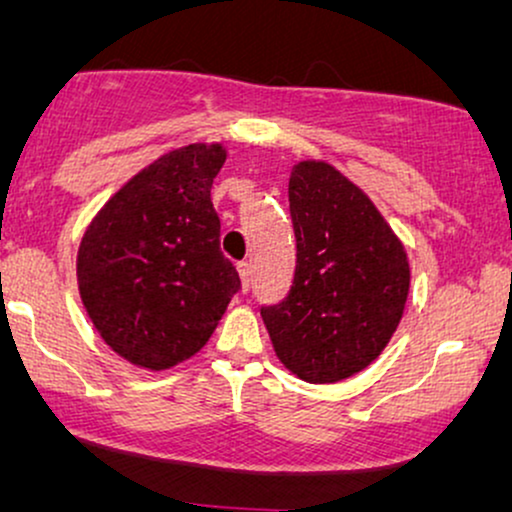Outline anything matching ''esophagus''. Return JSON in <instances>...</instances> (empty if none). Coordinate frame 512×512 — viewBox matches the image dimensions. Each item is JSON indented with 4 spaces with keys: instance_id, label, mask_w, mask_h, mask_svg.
<instances>
[{
    "instance_id": "34e87169",
    "label": "esophagus",
    "mask_w": 512,
    "mask_h": 512,
    "mask_svg": "<svg viewBox=\"0 0 512 512\" xmlns=\"http://www.w3.org/2000/svg\"><path fill=\"white\" fill-rule=\"evenodd\" d=\"M237 270H239V277H242L244 292H249L251 285H254V268H251V263L244 261V263H239Z\"/></svg>"
}]
</instances>
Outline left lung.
<instances>
[{
    "instance_id": "8db88e82",
    "label": "left lung",
    "mask_w": 512,
    "mask_h": 512,
    "mask_svg": "<svg viewBox=\"0 0 512 512\" xmlns=\"http://www.w3.org/2000/svg\"><path fill=\"white\" fill-rule=\"evenodd\" d=\"M296 237L292 289L263 306L277 358L301 380H346L375 361L401 323L410 289L401 239L363 189L325 161L289 178Z\"/></svg>"
}]
</instances>
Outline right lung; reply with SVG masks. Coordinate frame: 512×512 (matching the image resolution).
<instances>
[{
  "label": "right lung",
  "instance_id": "1",
  "mask_svg": "<svg viewBox=\"0 0 512 512\" xmlns=\"http://www.w3.org/2000/svg\"><path fill=\"white\" fill-rule=\"evenodd\" d=\"M223 144L168 151L125 182L85 230L78 287L118 356L147 370L192 358L242 282L220 251L211 187Z\"/></svg>",
  "mask_w": 512,
  "mask_h": 512
}]
</instances>
